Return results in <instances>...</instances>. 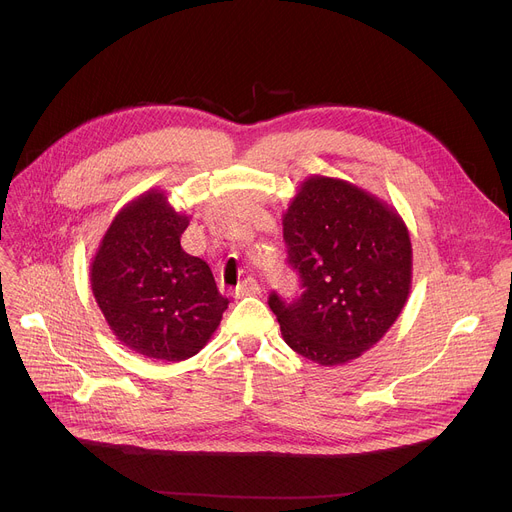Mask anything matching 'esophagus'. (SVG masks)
I'll return each mask as SVG.
<instances>
[{
  "label": "esophagus",
  "mask_w": 512,
  "mask_h": 512,
  "mask_svg": "<svg viewBox=\"0 0 512 512\" xmlns=\"http://www.w3.org/2000/svg\"><path fill=\"white\" fill-rule=\"evenodd\" d=\"M259 292H261V284L255 278H245L236 288V297H251V294H259Z\"/></svg>",
  "instance_id": "esophagus-1"
}]
</instances>
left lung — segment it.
<instances>
[{
  "instance_id": "obj_1",
  "label": "left lung",
  "mask_w": 512,
  "mask_h": 512,
  "mask_svg": "<svg viewBox=\"0 0 512 512\" xmlns=\"http://www.w3.org/2000/svg\"><path fill=\"white\" fill-rule=\"evenodd\" d=\"M301 297L270 294L284 342L324 367L359 359L405 307L413 280L407 224L386 201L330 176L301 182L282 215Z\"/></svg>"
}]
</instances>
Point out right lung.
Segmentation results:
<instances>
[{"label": "right lung", "instance_id": "right-lung-1", "mask_svg": "<svg viewBox=\"0 0 512 512\" xmlns=\"http://www.w3.org/2000/svg\"><path fill=\"white\" fill-rule=\"evenodd\" d=\"M186 226L188 215L151 188L118 211L91 261L93 297L107 326L147 359L197 355L228 309L209 265L180 247Z\"/></svg>", "mask_w": 512, "mask_h": 512}]
</instances>
